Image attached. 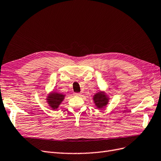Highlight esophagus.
<instances>
[{"label":"esophagus","instance_id":"obj_1","mask_svg":"<svg viewBox=\"0 0 161 161\" xmlns=\"http://www.w3.org/2000/svg\"><path fill=\"white\" fill-rule=\"evenodd\" d=\"M74 95L75 96H80L81 94H80V93H74Z\"/></svg>","mask_w":161,"mask_h":161}]
</instances>
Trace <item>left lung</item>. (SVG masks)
<instances>
[{
  "label": "left lung",
  "instance_id": "1",
  "mask_svg": "<svg viewBox=\"0 0 161 161\" xmlns=\"http://www.w3.org/2000/svg\"><path fill=\"white\" fill-rule=\"evenodd\" d=\"M110 97L104 91H99L93 96V101L97 109H102L106 107L109 103Z\"/></svg>",
  "mask_w": 161,
  "mask_h": 161
}]
</instances>
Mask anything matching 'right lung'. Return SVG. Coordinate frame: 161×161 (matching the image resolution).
Returning a JSON list of instances; mask_svg holds the SVG:
<instances>
[{"label":"right lung","instance_id":"obj_1","mask_svg":"<svg viewBox=\"0 0 161 161\" xmlns=\"http://www.w3.org/2000/svg\"><path fill=\"white\" fill-rule=\"evenodd\" d=\"M65 95L58 92H51L46 97V102L48 103L49 106L55 110L58 109L62 102L65 99Z\"/></svg>","mask_w":161,"mask_h":161}]
</instances>
